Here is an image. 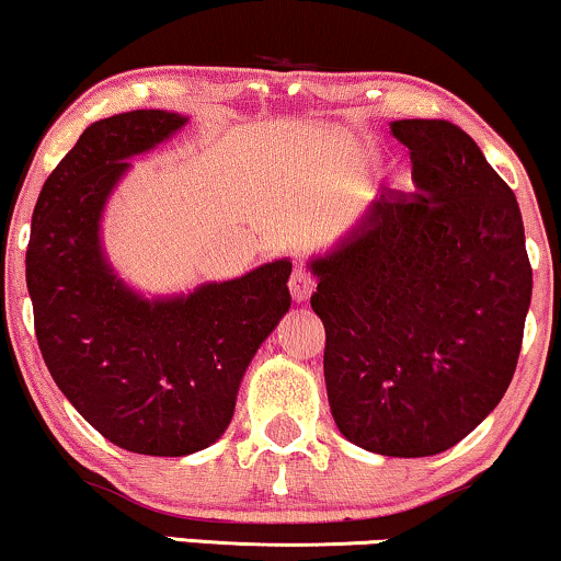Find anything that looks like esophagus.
<instances>
[{
    "instance_id": "esophagus-1",
    "label": "esophagus",
    "mask_w": 561,
    "mask_h": 561,
    "mask_svg": "<svg viewBox=\"0 0 561 561\" xmlns=\"http://www.w3.org/2000/svg\"><path fill=\"white\" fill-rule=\"evenodd\" d=\"M289 289H293V297L297 302L308 300L310 293L316 289V276L310 274L305 266H295L293 276H289Z\"/></svg>"
}]
</instances>
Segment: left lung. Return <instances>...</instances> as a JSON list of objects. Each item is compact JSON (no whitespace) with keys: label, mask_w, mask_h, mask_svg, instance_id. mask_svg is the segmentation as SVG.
<instances>
[{"label":"left lung","mask_w":561,"mask_h":561,"mask_svg":"<svg viewBox=\"0 0 561 561\" xmlns=\"http://www.w3.org/2000/svg\"><path fill=\"white\" fill-rule=\"evenodd\" d=\"M416 191L382 188L365 222L310 261L336 427L359 448H453L513 380L534 289L513 188L463 129L403 118Z\"/></svg>","instance_id":"8db88e82"}]
</instances>
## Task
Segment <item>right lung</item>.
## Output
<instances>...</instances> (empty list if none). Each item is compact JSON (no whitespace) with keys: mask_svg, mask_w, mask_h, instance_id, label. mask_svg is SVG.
I'll return each instance as SVG.
<instances>
[{"mask_svg":"<svg viewBox=\"0 0 561 561\" xmlns=\"http://www.w3.org/2000/svg\"><path fill=\"white\" fill-rule=\"evenodd\" d=\"M183 124L168 111L90 124L41 188L25 253L54 382L105 439L141 456H188L219 439L248 363L293 302L289 261L168 300H145L105 264V198L129 158Z\"/></svg>","mask_w":561,"mask_h":561,"instance_id":"right-lung-1","label":"right lung"}]
</instances>
